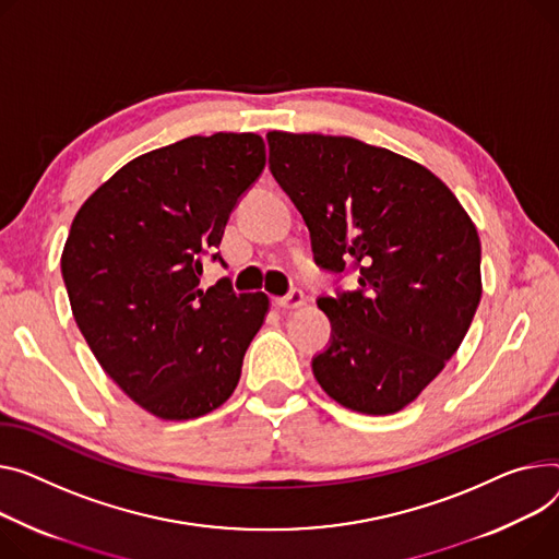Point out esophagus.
I'll use <instances>...</instances> for the list:
<instances>
[{"mask_svg":"<svg viewBox=\"0 0 559 559\" xmlns=\"http://www.w3.org/2000/svg\"><path fill=\"white\" fill-rule=\"evenodd\" d=\"M306 306V294L301 289H292L283 299H276V308L281 310H299Z\"/></svg>","mask_w":559,"mask_h":559,"instance_id":"obj_1","label":"esophagus"}]
</instances>
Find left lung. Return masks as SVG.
Masks as SVG:
<instances>
[{
    "instance_id": "1",
    "label": "left lung",
    "mask_w": 559,
    "mask_h": 559,
    "mask_svg": "<svg viewBox=\"0 0 559 559\" xmlns=\"http://www.w3.org/2000/svg\"><path fill=\"white\" fill-rule=\"evenodd\" d=\"M270 166L301 211L317 265L359 270V289L321 296L330 346L321 389L366 416L412 404L459 350L480 301V240L431 170L353 136L267 132Z\"/></svg>"
}]
</instances>
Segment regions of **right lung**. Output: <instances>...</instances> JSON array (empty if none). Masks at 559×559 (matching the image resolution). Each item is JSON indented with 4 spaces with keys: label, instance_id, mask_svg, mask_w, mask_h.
Masks as SVG:
<instances>
[{
    "label": "right lung",
    "instance_id": "obj_1",
    "mask_svg": "<svg viewBox=\"0 0 559 559\" xmlns=\"http://www.w3.org/2000/svg\"><path fill=\"white\" fill-rule=\"evenodd\" d=\"M263 168L260 134L189 136L128 162L71 222L60 265L73 319L105 373L162 420L225 404L265 323V292L200 287L202 255Z\"/></svg>",
    "mask_w": 559,
    "mask_h": 559
}]
</instances>
